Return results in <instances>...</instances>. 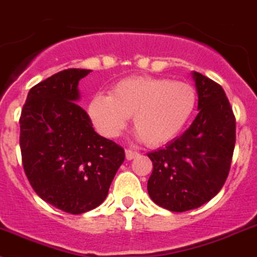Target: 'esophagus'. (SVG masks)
<instances>
[{
	"instance_id": "34e87169",
	"label": "esophagus",
	"mask_w": 257,
	"mask_h": 257,
	"mask_svg": "<svg viewBox=\"0 0 257 257\" xmlns=\"http://www.w3.org/2000/svg\"><path fill=\"white\" fill-rule=\"evenodd\" d=\"M137 156H138V152H137V151H133V150H125V158L126 160H129V161H131V160H133L134 157H137Z\"/></svg>"
}]
</instances>
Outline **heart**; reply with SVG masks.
Wrapping results in <instances>:
<instances>
[{
	"instance_id": "heart-1",
	"label": "heart",
	"mask_w": 257,
	"mask_h": 257,
	"mask_svg": "<svg viewBox=\"0 0 257 257\" xmlns=\"http://www.w3.org/2000/svg\"><path fill=\"white\" fill-rule=\"evenodd\" d=\"M196 104L198 93L190 83L140 74L117 81L109 95L93 96L87 114L96 131L107 138L119 136L133 115L142 142L161 146L185 128Z\"/></svg>"
}]
</instances>
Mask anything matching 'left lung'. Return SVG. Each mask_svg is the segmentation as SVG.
I'll list each match as a JSON object with an SVG mask.
<instances>
[{
	"mask_svg": "<svg viewBox=\"0 0 257 257\" xmlns=\"http://www.w3.org/2000/svg\"><path fill=\"white\" fill-rule=\"evenodd\" d=\"M199 114L175 141L148 153L151 199L171 212L195 209L226 183L236 143V117L219 83L194 71Z\"/></svg>",
	"mask_w": 257,
	"mask_h": 257,
	"instance_id": "1",
	"label": "left lung"
}]
</instances>
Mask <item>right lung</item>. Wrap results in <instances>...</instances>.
Segmentation results:
<instances>
[{
    "label": "right lung",
    "instance_id": "obj_1",
    "mask_svg": "<svg viewBox=\"0 0 257 257\" xmlns=\"http://www.w3.org/2000/svg\"><path fill=\"white\" fill-rule=\"evenodd\" d=\"M90 69L68 68L28 93L20 115V150L31 188L71 214L99 207L123 164L124 148L99 136L77 105L78 81Z\"/></svg>",
    "mask_w": 257,
    "mask_h": 257
}]
</instances>
